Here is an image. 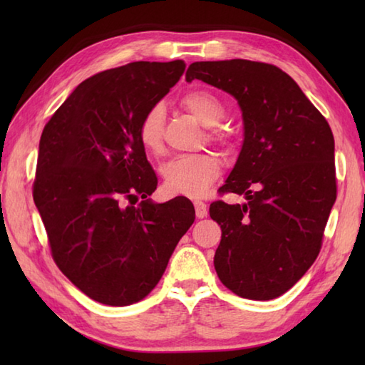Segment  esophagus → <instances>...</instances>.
I'll use <instances>...</instances> for the list:
<instances>
[{"mask_svg": "<svg viewBox=\"0 0 365 365\" xmlns=\"http://www.w3.org/2000/svg\"><path fill=\"white\" fill-rule=\"evenodd\" d=\"M195 208H196V216L199 220L205 218L208 215V207L205 202H202V200H195Z\"/></svg>", "mask_w": 365, "mask_h": 365, "instance_id": "34e87169", "label": "esophagus"}]
</instances>
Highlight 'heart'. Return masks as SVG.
I'll use <instances>...</instances> for the list:
<instances>
[{"instance_id":"1","label":"heart","mask_w":365,"mask_h":365,"mask_svg":"<svg viewBox=\"0 0 365 365\" xmlns=\"http://www.w3.org/2000/svg\"><path fill=\"white\" fill-rule=\"evenodd\" d=\"M182 105L196 118L210 127V139L220 144H227L230 135L227 130L218 127L226 115L221 100L208 91H191L182 98ZM165 128V106L157 103L150 106L143 115L138 127L139 143L147 152H158L163 143ZM222 173L220 158L213 153L178 155L161 166V177L169 192L180 196L200 197L218 180Z\"/></svg>"}]
</instances>
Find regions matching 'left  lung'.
<instances>
[{
    "label": "left lung",
    "mask_w": 365,
    "mask_h": 365,
    "mask_svg": "<svg viewBox=\"0 0 365 365\" xmlns=\"http://www.w3.org/2000/svg\"><path fill=\"white\" fill-rule=\"evenodd\" d=\"M200 80L234 97L243 118V145L221 192L245 204L216 200L221 226L215 269L247 299L281 297L311 268L336 202L334 136L329 123L292 76L247 59L192 63Z\"/></svg>",
    "instance_id": "1"
}]
</instances>
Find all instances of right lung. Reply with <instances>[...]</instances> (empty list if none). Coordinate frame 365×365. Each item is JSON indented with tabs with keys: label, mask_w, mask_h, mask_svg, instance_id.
Instances as JSON below:
<instances>
[{
	"label": "right lung",
	"mask_w": 365,
	"mask_h": 365,
	"mask_svg": "<svg viewBox=\"0 0 365 365\" xmlns=\"http://www.w3.org/2000/svg\"><path fill=\"white\" fill-rule=\"evenodd\" d=\"M185 67L182 59L138 61L100 72L76 86L42 131L33 197L51 255L102 304L145 298L195 222L190 199H149L158 180L138 138L144 113Z\"/></svg>",
	"instance_id": "obj_1"
}]
</instances>
